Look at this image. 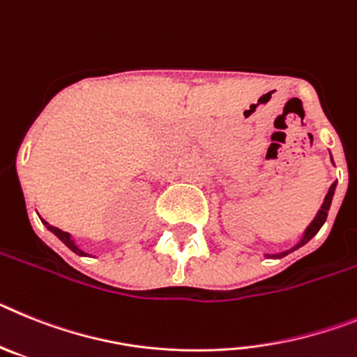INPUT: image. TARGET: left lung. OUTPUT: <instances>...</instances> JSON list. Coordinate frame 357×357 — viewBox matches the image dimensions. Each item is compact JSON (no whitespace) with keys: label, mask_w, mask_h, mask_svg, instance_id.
I'll list each match as a JSON object with an SVG mask.
<instances>
[{"label":"left lung","mask_w":357,"mask_h":357,"mask_svg":"<svg viewBox=\"0 0 357 357\" xmlns=\"http://www.w3.org/2000/svg\"><path fill=\"white\" fill-rule=\"evenodd\" d=\"M334 190H336V183H333V185H331V188H328L327 196H325L324 204H321V208L318 210V213H316L314 221H312L311 225L307 226V230H305V234H303L302 241H300V243L296 244V246H294V248H291V250H287V252H284V253H280V255H277L278 259H280V257H284V255H287V253L294 252V250H296V248L303 246V244H305V243H309V241H311V238L314 237L316 234H318V230H320L321 226H324L325 219H327V212H328V208H331V201H333Z\"/></svg>","instance_id":"8db88e82"}]
</instances>
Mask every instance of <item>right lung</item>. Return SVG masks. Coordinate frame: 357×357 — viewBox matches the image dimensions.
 <instances>
[{
	"label": "right lung",
	"instance_id": "1",
	"mask_svg": "<svg viewBox=\"0 0 357 357\" xmlns=\"http://www.w3.org/2000/svg\"><path fill=\"white\" fill-rule=\"evenodd\" d=\"M50 230L54 231L55 235H57L59 238H61V241H63L64 244H66L68 248H70L71 252H75L77 255H86L84 252H82V250H79V248H77V244L73 243V241H71V237H70V234H66V231H63V230H59V228H54V226H48Z\"/></svg>",
	"mask_w": 357,
	"mask_h": 357
}]
</instances>
